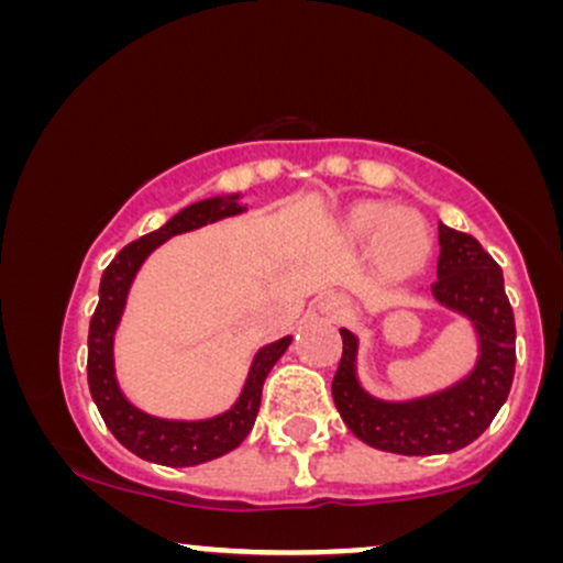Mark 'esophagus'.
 <instances>
[{"label": "esophagus", "mask_w": 563, "mask_h": 563, "mask_svg": "<svg viewBox=\"0 0 563 563\" xmlns=\"http://www.w3.org/2000/svg\"><path fill=\"white\" fill-rule=\"evenodd\" d=\"M320 307H322V312L325 314H331V318H341V314H344V296H339V294H328V296H322V301H320Z\"/></svg>", "instance_id": "34e87169"}]
</instances>
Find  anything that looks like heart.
I'll return each instance as SVG.
<instances>
[{
  "label": "heart",
  "instance_id": "obj_1",
  "mask_svg": "<svg viewBox=\"0 0 563 563\" xmlns=\"http://www.w3.org/2000/svg\"><path fill=\"white\" fill-rule=\"evenodd\" d=\"M346 228L360 241H378L380 260L397 273L421 267L434 245L429 222L421 214H412V211L397 214V209L389 203L357 206L349 214Z\"/></svg>",
  "mask_w": 563,
  "mask_h": 563
}]
</instances>
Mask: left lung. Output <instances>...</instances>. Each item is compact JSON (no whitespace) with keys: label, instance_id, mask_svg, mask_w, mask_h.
Returning <instances> with one entry per match:
<instances>
[{"label":"left lung","instance_id":"1","mask_svg":"<svg viewBox=\"0 0 563 563\" xmlns=\"http://www.w3.org/2000/svg\"><path fill=\"white\" fill-rule=\"evenodd\" d=\"M431 294L463 314L479 339L474 371L448 389L386 402L357 378V335L341 328L344 352L333 376V402L354 437L397 455L455 452L484 434L508 399L516 367V325L503 269L476 238L439 224V262Z\"/></svg>","mask_w":563,"mask_h":563}]
</instances>
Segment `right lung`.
Segmentation results:
<instances>
[{"label": "right lung", "instance_id": "obj_1", "mask_svg": "<svg viewBox=\"0 0 563 563\" xmlns=\"http://www.w3.org/2000/svg\"><path fill=\"white\" fill-rule=\"evenodd\" d=\"M241 211H245V206H241V196L206 198L185 206L164 228L147 232L140 241L124 245L100 277V301H97L92 320H89L87 339L89 391H92L97 410H100L111 434L142 461L185 468L214 461V457H222L230 450H235L249 437L251 426L256 421L264 378L290 344V335H283L280 341L262 346L256 352L254 363H251L249 378H245L238 402L230 410L219 412L214 418H203V421H172V418L151 416V412L129 402L119 380H115L113 335L121 322V314H124L126 294L142 262L169 238L219 222L224 217H235Z\"/></svg>", "mask_w": 563, "mask_h": 563}]
</instances>
